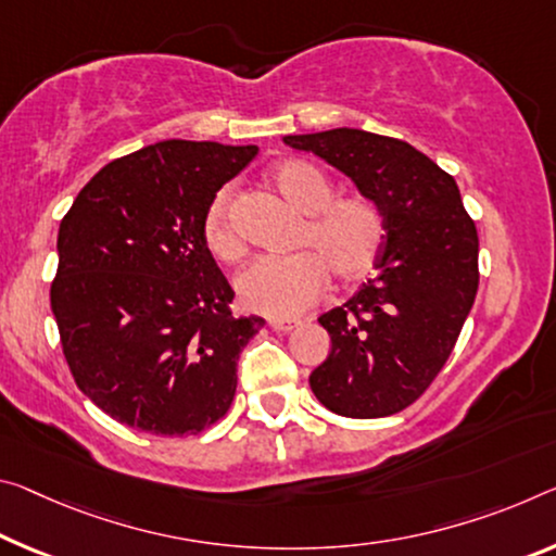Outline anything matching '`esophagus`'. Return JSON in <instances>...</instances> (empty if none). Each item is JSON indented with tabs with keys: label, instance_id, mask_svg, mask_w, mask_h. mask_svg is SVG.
<instances>
[{
	"label": "esophagus",
	"instance_id": "34e87169",
	"mask_svg": "<svg viewBox=\"0 0 556 556\" xmlns=\"http://www.w3.org/2000/svg\"><path fill=\"white\" fill-rule=\"evenodd\" d=\"M299 324H302V319H271V321H269L271 329L279 331V333H287V331H292V329H296Z\"/></svg>",
	"mask_w": 556,
	"mask_h": 556
}]
</instances>
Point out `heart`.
<instances>
[{
    "label": "heart",
    "instance_id": "obj_1",
    "mask_svg": "<svg viewBox=\"0 0 556 556\" xmlns=\"http://www.w3.org/2000/svg\"><path fill=\"white\" fill-rule=\"evenodd\" d=\"M271 185L299 215L292 257H264L237 277V296L250 312L292 316L306 309L321 294L329 275L339 285L364 279L381 254L383 217L364 195L333 198L326 175L304 161H285L271 167ZM202 242L223 262H240L244 242L230 217L227 192L210 202L202 217Z\"/></svg>",
    "mask_w": 556,
    "mask_h": 556
}]
</instances>
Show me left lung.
<instances>
[{
    "label": "left lung",
    "mask_w": 556,
    "mask_h": 556,
    "mask_svg": "<svg viewBox=\"0 0 556 556\" xmlns=\"http://www.w3.org/2000/svg\"><path fill=\"white\" fill-rule=\"evenodd\" d=\"M337 167L383 217L376 275L319 316L331 351L309 376L346 418L403 410L433 383L478 294V230L453 175L399 138L358 128L285 136Z\"/></svg>",
    "instance_id": "1"
}]
</instances>
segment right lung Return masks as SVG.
<instances>
[{"label": "right lung", "mask_w": 556, "mask_h": 556, "mask_svg": "<svg viewBox=\"0 0 556 556\" xmlns=\"http://www.w3.org/2000/svg\"><path fill=\"white\" fill-rule=\"evenodd\" d=\"M257 151L161 140L101 167L61 219V346L86 399L123 426L195 435L230 408L237 358L264 319L232 316L202 217Z\"/></svg>", "instance_id": "right-lung-1"}]
</instances>
